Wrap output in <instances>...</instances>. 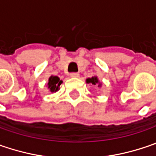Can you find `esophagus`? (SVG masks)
Listing matches in <instances>:
<instances>
[{"label": "esophagus", "mask_w": 156, "mask_h": 156, "mask_svg": "<svg viewBox=\"0 0 156 156\" xmlns=\"http://www.w3.org/2000/svg\"><path fill=\"white\" fill-rule=\"evenodd\" d=\"M71 78H78V77H79V74L78 72H72V73H71Z\"/></svg>", "instance_id": "34e87169"}]
</instances>
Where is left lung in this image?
<instances>
[{"mask_svg": "<svg viewBox=\"0 0 156 156\" xmlns=\"http://www.w3.org/2000/svg\"><path fill=\"white\" fill-rule=\"evenodd\" d=\"M86 83L87 84H91L93 85H98V87L101 86V83L98 81V79L97 77H91L90 78H87L86 79Z\"/></svg>", "mask_w": 156, "mask_h": 156, "instance_id": "8db88e82", "label": "left lung"}]
</instances>
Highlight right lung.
<instances>
[{"label": "right lung", "instance_id": "right-lung-1", "mask_svg": "<svg viewBox=\"0 0 156 156\" xmlns=\"http://www.w3.org/2000/svg\"><path fill=\"white\" fill-rule=\"evenodd\" d=\"M63 83L62 80H60V78L58 76H51L49 78V82H48V88L50 89L51 92H56L59 90L60 85Z\"/></svg>", "mask_w": 156, "mask_h": 156}]
</instances>
